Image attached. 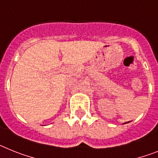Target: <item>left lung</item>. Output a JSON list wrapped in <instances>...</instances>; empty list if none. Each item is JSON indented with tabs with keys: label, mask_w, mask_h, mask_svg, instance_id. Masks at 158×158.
<instances>
[{
	"label": "left lung",
	"mask_w": 158,
	"mask_h": 158,
	"mask_svg": "<svg viewBox=\"0 0 158 158\" xmlns=\"http://www.w3.org/2000/svg\"><path fill=\"white\" fill-rule=\"evenodd\" d=\"M130 123V122H127V123H124L123 124H126V123Z\"/></svg>",
	"instance_id": "left-lung-1"
}]
</instances>
